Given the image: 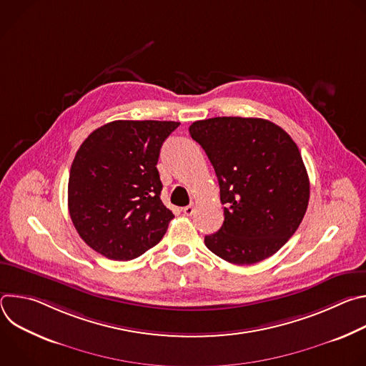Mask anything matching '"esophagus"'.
Here are the masks:
<instances>
[{
  "instance_id": "esophagus-1",
  "label": "esophagus",
  "mask_w": 366,
  "mask_h": 366,
  "mask_svg": "<svg viewBox=\"0 0 366 366\" xmlns=\"http://www.w3.org/2000/svg\"><path fill=\"white\" fill-rule=\"evenodd\" d=\"M194 212H195V205H194V204L187 205V207H184V208H182V213H184L185 216H192V214H194Z\"/></svg>"
}]
</instances>
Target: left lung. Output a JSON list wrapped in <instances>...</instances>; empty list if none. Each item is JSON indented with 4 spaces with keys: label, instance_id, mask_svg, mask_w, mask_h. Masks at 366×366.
Wrapping results in <instances>:
<instances>
[{
    "label": "left lung",
    "instance_id": "1",
    "mask_svg": "<svg viewBox=\"0 0 366 366\" xmlns=\"http://www.w3.org/2000/svg\"><path fill=\"white\" fill-rule=\"evenodd\" d=\"M191 137L210 159L224 204L219 232L205 246L234 265L277 253L307 212L310 181L291 136L264 119L214 117L194 122Z\"/></svg>",
    "mask_w": 366,
    "mask_h": 366
}]
</instances>
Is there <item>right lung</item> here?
Here are the masks:
<instances>
[{
    "instance_id": "1",
    "label": "right lung",
    "mask_w": 366,
    "mask_h": 366,
    "mask_svg": "<svg viewBox=\"0 0 366 366\" xmlns=\"http://www.w3.org/2000/svg\"><path fill=\"white\" fill-rule=\"evenodd\" d=\"M177 122L117 120L94 130L71 167L68 208L82 240L113 260L158 244L172 212L161 199L158 165Z\"/></svg>"
}]
</instances>
